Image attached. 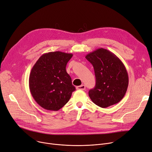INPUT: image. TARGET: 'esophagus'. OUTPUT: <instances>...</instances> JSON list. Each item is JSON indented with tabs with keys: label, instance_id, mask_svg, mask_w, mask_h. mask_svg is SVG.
I'll return each instance as SVG.
<instances>
[{
	"label": "esophagus",
	"instance_id": "1",
	"mask_svg": "<svg viewBox=\"0 0 152 152\" xmlns=\"http://www.w3.org/2000/svg\"><path fill=\"white\" fill-rule=\"evenodd\" d=\"M76 89L77 90H84L86 89V86L84 85H81L76 87Z\"/></svg>",
	"mask_w": 152,
	"mask_h": 152
}]
</instances>
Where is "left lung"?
<instances>
[{
	"mask_svg": "<svg viewBox=\"0 0 152 152\" xmlns=\"http://www.w3.org/2000/svg\"><path fill=\"white\" fill-rule=\"evenodd\" d=\"M86 58L92 64L96 77L95 88L88 92L91 100L106 108L120 102L128 86V75L120 59L104 48H98Z\"/></svg>",
	"mask_w": 152,
	"mask_h": 152,
	"instance_id": "left-lung-1",
	"label": "left lung"
}]
</instances>
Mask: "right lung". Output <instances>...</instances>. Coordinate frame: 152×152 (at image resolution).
Segmentation results:
<instances>
[{
	"label": "right lung",
	"instance_id": "right-lung-1",
	"mask_svg": "<svg viewBox=\"0 0 152 152\" xmlns=\"http://www.w3.org/2000/svg\"><path fill=\"white\" fill-rule=\"evenodd\" d=\"M73 54L60 51L43 54L32 67L29 89L38 104L48 110L64 107L76 90L66 66Z\"/></svg>",
	"mask_w": 152,
	"mask_h": 152
}]
</instances>
